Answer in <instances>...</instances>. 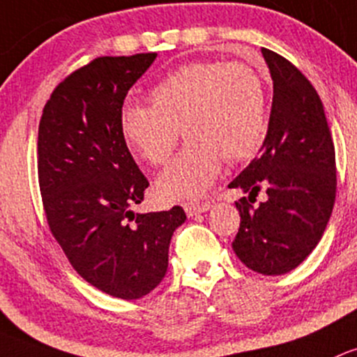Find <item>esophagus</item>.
<instances>
[{
    "label": "esophagus",
    "instance_id": "obj_1",
    "mask_svg": "<svg viewBox=\"0 0 357 357\" xmlns=\"http://www.w3.org/2000/svg\"><path fill=\"white\" fill-rule=\"evenodd\" d=\"M209 208H211V204H208V203H201V204H183V209H185L187 216L201 215V213L209 211Z\"/></svg>",
    "mask_w": 357,
    "mask_h": 357
}]
</instances>
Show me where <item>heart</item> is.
Instances as JSON below:
<instances>
[{
  "label": "heart",
  "instance_id": "1",
  "mask_svg": "<svg viewBox=\"0 0 357 357\" xmlns=\"http://www.w3.org/2000/svg\"><path fill=\"white\" fill-rule=\"evenodd\" d=\"M266 125V93L255 70L196 61L161 80L151 106H127L120 128L128 148L151 165L170 160L182 128L189 142L156 178V190L165 201H194L218 178L223 158L238 161L256 153Z\"/></svg>",
  "mask_w": 357,
  "mask_h": 357
}]
</instances>
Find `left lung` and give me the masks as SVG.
Returning a JSON list of instances; mask_svg holds the SVG:
<instances>
[{"instance_id": "obj_1", "label": "left lung", "mask_w": 357, "mask_h": 357, "mask_svg": "<svg viewBox=\"0 0 357 357\" xmlns=\"http://www.w3.org/2000/svg\"><path fill=\"white\" fill-rule=\"evenodd\" d=\"M261 53L273 101L258 158L229 183L250 197L235 203L241 227L232 248L252 271L284 275L313 252L325 232L335 203V148L310 80L280 54L264 47ZM261 188L267 201L252 206Z\"/></svg>"}]
</instances>
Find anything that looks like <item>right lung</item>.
<instances>
[{
  "instance_id": "add662e5",
  "label": "right lung",
  "mask_w": 357,
  "mask_h": 357,
  "mask_svg": "<svg viewBox=\"0 0 357 357\" xmlns=\"http://www.w3.org/2000/svg\"><path fill=\"white\" fill-rule=\"evenodd\" d=\"M154 60L156 53L96 58L58 84L39 122V187L51 234L84 280L127 301L160 285L172 235L187 218L180 206L132 211L149 182L122 135V106Z\"/></svg>"
}]
</instances>
